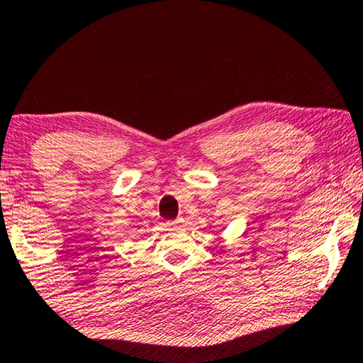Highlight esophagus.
<instances>
[{
    "instance_id": "obj_1",
    "label": "esophagus",
    "mask_w": 363,
    "mask_h": 363,
    "mask_svg": "<svg viewBox=\"0 0 363 363\" xmlns=\"http://www.w3.org/2000/svg\"><path fill=\"white\" fill-rule=\"evenodd\" d=\"M182 220H181V218H177V220H174V222H169V223H167V227H179V223H181Z\"/></svg>"
}]
</instances>
